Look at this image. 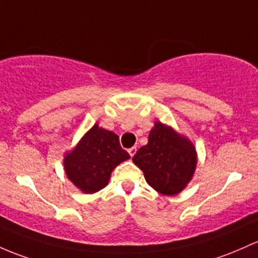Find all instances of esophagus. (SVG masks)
Here are the masks:
<instances>
[{
	"label": "esophagus",
	"instance_id": "1",
	"mask_svg": "<svg viewBox=\"0 0 258 258\" xmlns=\"http://www.w3.org/2000/svg\"><path fill=\"white\" fill-rule=\"evenodd\" d=\"M136 152H137V148H136V147H132V148L128 149V153H130V155H131V158L136 154Z\"/></svg>",
	"mask_w": 258,
	"mask_h": 258
}]
</instances>
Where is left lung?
<instances>
[{"mask_svg":"<svg viewBox=\"0 0 258 258\" xmlns=\"http://www.w3.org/2000/svg\"><path fill=\"white\" fill-rule=\"evenodd\" d=\"M132 160L143 171L149 186L161 195L174 196L194 176L197 153L191 141L157 121L149 132L148 143L138 149Z\"/></svg>","mask_w":258,"mask_h":258,"instance_id":"1","label":"left lung"}]
</instances>
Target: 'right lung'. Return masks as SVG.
I'll return each instance as SVG.
<instances>
[{
  "instance_id": "right-lung-1",
  "label": "right lung",
  "mask_w": 258,
  "mask_h": 258,
  "mask_svg": "<svg viewBox=\"0 0 258 258\" xmlns=\"http://www.w3.org/2000/svg\"><path fill=\"white\" fill-rule=\"evenodd\" d=\"M130 159L118 136L95 123L72 151L64 154L67 177L84 194H94L107 185L116 166Z\"/></svg>"
}]
</instances>
